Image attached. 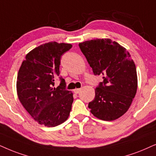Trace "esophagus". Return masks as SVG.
I'll use <instances>...</instances> for the list:
<instances>
[{
  "label": "esophagus",
  "mask_w": 156,
  "mask_h": 156,
  "mask_svg": "<svg viewBox=\"0 0 156 156\" xmlns=\"http://www.w3.org/2000/svg\"><path fill=\"white\" fill-rule=\"evenodd\" d=\"M80 88H76V89L74 90V93H75V94H78V93L80 92Z\"/></svg>",
  "instance_id": "obj_1"
}]
</instances>
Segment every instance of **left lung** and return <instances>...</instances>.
<instances>
[{
    "label": "left lung",
    "instance_id": "left-lung-1",
    "mask_svg": "<svg viewBox=\"0 0 156 156\" xmlns=\"http://www.w3.org/2000/svg\"><path fill=\"white\" fill-rule=\"evenodd\" d=\"M94 75L103 76L88 104L94 117L113 121L125 114L137 88L136 67L129 52L110 39H96L79 43Z\"/></svg>",
    "mask_w": 156,
    "mask_h": 156
}]
</instances>
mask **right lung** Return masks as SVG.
<instances>
[{
	"label": "right lung",
	"instance_id": "add662e5",
	"mask_svg": "<svg viewBox=\"0 0 156 156\" xmlns=\"http://www.w3.org/2000/svg\"><path fill=\"white\" fill-rule=\"evenodd\" d=\"M71 44L50 42L26 55L18 73V97L27 112L39 125L52 127L66 122L71 111L73 94L66 89V81L53 88L60 75V58Z\"/></svg>",
	"mask_w": 156,
	"mask_h": 156
}]
</instances>
